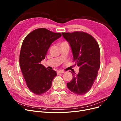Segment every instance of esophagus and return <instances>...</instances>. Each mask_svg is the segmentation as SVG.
Listing matches in <instances>:
<instances>
[{"label":"esophagus","mask_w":121,"mask_h":121,"mask_svg":"<svg viewBox=\"0 0 121 121\" xmlns=\"http://www.w3.org/2000/svg\"><path fill=\"white\" fill-rule=\"evenodd\" d=\"M65 73L64 71H62V70H60V71H57V74H60V73Z\"/></svg>","instance_id":"obj_1"}]
</instances>
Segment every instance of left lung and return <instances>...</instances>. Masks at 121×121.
Wrapping results in <instances>:
<instances>
[{
	"label": "left lung",
	"instance_id": "8db88e82",
	"mask_svg": "<svg viewBox=\"0 0 121 121\" xmlns=\"http://www.w3.org/2000/svg\"><path fill=\"white\" fill-rule=\"evenodd\" d=\"M71 48L75 65L79 72L73 73V79L67 83L69 89L78 95L87 93L96 80L100 67L99 44L90 34L83 32L62 33Z\"/></svg>",
	"mask_w": 121,
	"mask_h": 121
}]
</instances>
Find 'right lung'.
<instances>
[{"mask_svg":"<svg viewBox=\"0 0 121 121\" xmlns=\"http://www.w3.org/2000/svg\"><path fill=\"white\" fill-rule=\"evenodd\" d=\"M46 28L31 32L25 38L20 55V65L24 79L30 90L41 95L50 89L56 72L49 69L40 62L45 59L52 43L61 37Z\"/></svg>","mask_w":121,"mask_h":121,"instance_id":"obj_1","label":"right lung"}]
</instances>
